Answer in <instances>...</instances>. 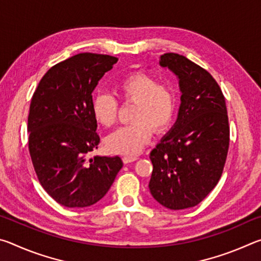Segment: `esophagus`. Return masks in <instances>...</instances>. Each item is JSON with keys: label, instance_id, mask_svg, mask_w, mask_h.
<instances>
[{"label": "esophagus", "instance_id": "1", "mask_svg": "<svg viewBox=\"0 0 261 261\" xmlns=\"http://www.w3.org/2000/svg\"><path fill=\"white\" fill-rule=\"evenodd\" d=\"M137 159H138V158L135 156V155H125V156H123V162H124V163H130V162L136 161Z\"/></svg>", "mask_w": 261, "mask_h": 261}]
</instances>
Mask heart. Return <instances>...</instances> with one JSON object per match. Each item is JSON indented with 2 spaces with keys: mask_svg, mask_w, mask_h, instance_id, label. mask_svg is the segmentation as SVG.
<instances>
[{
  "mask_svg": "<svg viewBox=\"0 0 261 261\" xmlns=\"http://www.w3.org/2000/svg\"><path fill=\"white\" fill-rule=\"evenodd\" d=\"M117 92L124 102L136 103L132 117L135 123L110 134L106 138V146L113 153L137 154L151 139L153 129L165 131L173 123L177 96L173 87L159 84L156 78L143 72L123 78ZM92 113L100 124L112 126L117 120L118 102L108 93H98L92 99Z\"/></svg>",
  "mask_w": 261,
  "mask_h": 261,
  "instance_id": "obj_1",
  "label": "heart"
}]
</instances>
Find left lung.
Returning <instances> with one entry per match:
<instances>
[{
	"instance_id": "1",
	"label": "left lung",
	"mask_w": 261,
	"mask_h": 261,
	"mask_svg": "<svg viewBox=\"0 0 261 261\" xmlns=\"http://www.w3.org/2000/svg\"><path fill=\"white\" fill-rule=\"evenodd\" d=\"M160 65L178 78L177 121L151 152L148 188L159 204L185 210L199 204L218 184L229 148L226 100L212 74L187 57L167 53Z\"/></svg>"
}]
</instances>
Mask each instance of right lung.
I'll use <instances>...</instances> for the list:
<instances>
[{
	"label": "right lung",
	"mask_w": 261,
	"mask_h": 261,
	"mask_svg": "<svg viewBox=\"0 0 261 261\" xmlns=\"http://www.w3.org/2000/svg\"><path fill=\"white\" fill-rule=\"evenodd\" d=\"M117 61L82 53L60 62L45 73L31 100L28 131L34 170L46 192L65 207L98 202L123 167L120 156L86 160L100 143L92 92Z\"/></svg>",
	"instance_id": "1"
}]
</instances>
